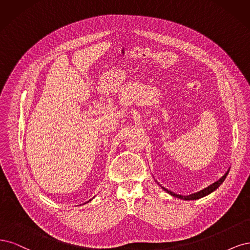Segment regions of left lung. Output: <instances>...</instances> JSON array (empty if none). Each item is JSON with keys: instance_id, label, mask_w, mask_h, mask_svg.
<instances>
[{"instance_id": "1", "label": "left lung", "mask_w": 250, "mask_h": 250, "mask_svg": "<svg viewBox=\"0 0 250 250\" xmlns=\"http://www.w3.org/2000/svg\"><path fill=\"white\" fill-rule=\"evenodd\" d=\"M229 174V171L225 173L222 178L220 179V180H218L217 182H215V183H213L212 185H210V186L208 187H207V188H205L204 190H200L199 192H196V193H194V194H191V195H188V196H183V195H179V194H175V193H173V192H171V191H169V190H167V189H165V188H163L166 192H168L169 194H171L172 196H174V197H178V198H182V199H185V200H193V199H198V198H201V197H204V196H206V195H208V194H210V193H212L213 191H215L217 188H218L220 185L223 183V181L225 180V178H227V175Z\"/></svg>"}]
</instances>
